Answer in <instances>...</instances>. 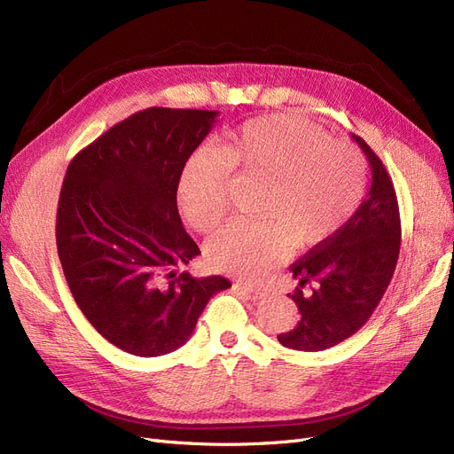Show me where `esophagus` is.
I'll return each mask as SVG.
<instances>
[{"mask_svg":"<svg viewBox=\"0 0 454 454\" xmlns=\"http://www.w3.org/2000/svg\"><path fill=\"white\" fill-rule=\"evenodd\" d=\"M237 290L246 297V299H252L257 301L261 297H265V292L261 290V287H254L250 284H237Z\"/></svg>","mask_w":454,"mask_h":454,"instance_id":"1","label":"esophagus"}]
</instances>
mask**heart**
<instances>
[{
  "label": "heart",
  "mask_w": 454,
  "mask_h": 454,
  "mask_svg": "<svg viewBox=\"0 0 454 454\" xmlns=\"http://www.w3.org/2000/svg\"><path fill=\"white\" fill-rule=\"evenodd\" d=\"M229 174L263 184L257 223L232 222L208 242V263L259 278L287 254L312 250L342 229L365 191V160L356 147L329 140L309 119L269 115L231 132L222 149L191 155L177 185V204L197 232H210L227 214Z\"/></svg>",
  "instance_id": "heart-1"
}]
</instances>
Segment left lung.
Returning a JSON list of instances; mask_svg holds the SVG:
<instances>
[{
	"mask_svg": "<svg viewBox=\"0 0 454 454\" xmlns=\"http://www.w3.org/2000/svg\"><path fill=\"white\" fill-rule=\"evenodd\" d=\"M371 164L369 193L335 237L316 246L290 267L299 280L290 297L299 322L280 333V345L318 352L352 337L371 318L394 277L402 246V222L392 177L360 136ZM309 284L311 292H302Z\"/></svg>",
	"mask_w": 454,
	"mask_h": 454,
	"instance_id": "8db88e82",
	"label": "left lung"
}]
</instances>
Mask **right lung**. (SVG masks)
I'll return each mask as SVG.
<instances>
[{
    "instance_id": "1",
    "label": "right lung",
    "mask_w": 454,
    "mask_h": 454,
    "mask_svg": "<svg viewBox=\"0 0 454 454\" xmlns=\"http://www.w3.org/2000/svg\"><path fill=\"white\" fill-rule=\"evenodd\" d=\"M217 112L147 107L67 167L57 248L77 307L104 339L142 358L180 348L231 282L177 274L200 254L177 214V185Z\"/></svg>"
}]
</instances>
